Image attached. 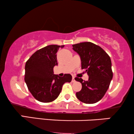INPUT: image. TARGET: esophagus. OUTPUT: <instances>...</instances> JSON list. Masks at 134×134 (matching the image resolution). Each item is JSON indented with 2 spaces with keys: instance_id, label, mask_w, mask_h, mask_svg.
I'll use <instances>...</instances> for the list:
<instances>
[{
  "instance_id": "esophagus-1",
  "label": "esophagus",
  "mask_w": 134,
  "mask_h": 134,
  "mask_svg": "<svg viewBox=\"0 0 134 134\" xmlns=\"http://www.w3.org/2000/svg\"><path fill=\"white\" fill-rule=\"evenodd\" d=\"M72 82H76V80H75V77L74 76L72 77Z\"/></svg>"
}]
</instances>
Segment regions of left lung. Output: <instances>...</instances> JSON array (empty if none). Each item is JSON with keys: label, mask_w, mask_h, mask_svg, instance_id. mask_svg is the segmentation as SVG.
Here are the masks:
<instances>
[{"label": "left lung", "mask_w": 134, "mask_h": 134, "mask_svg": "<svg viewBox=\"0 0 134 134\" xmlns=\"http://www.w3.org/2000/svg\"><path fill=\"white\" fill-rule=\"evenodd\" d=\"M72 47L79 55L82 69H85L89 76L87 81L75 78L82 86L76 93L77 98L85 104L96 103L105 95L113 78L110 58L101 47L91 42L76 44Z\"/></svg>", "instance_id": "8db88e82"}]
</instances>
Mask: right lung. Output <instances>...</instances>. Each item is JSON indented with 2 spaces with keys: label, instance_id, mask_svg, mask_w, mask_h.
Instances as JSON below:
<instances>
[{
  "label": "right lung",
  "instance_id": "obj_1",
  "mask_svg": "<svg viewBox=\"0 0 134 134\" xmlns=\"http://www.w3.org/2000/svg\"><path fill=\"white\" fill-rule=\"evenodd\" d=\"M63 47L47 46L36 51L25 63V82L31 94L38 101H54L59 96L63 84L72 80L69 74L63 77L54 74V67L58 65L56 54Z\"/></svg>",
  "mask_w": 134,
  "mask_h": 134
}]
</instances>
